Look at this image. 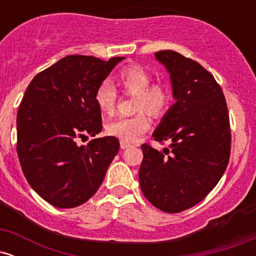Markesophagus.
Here are the masks:
<instances>
[{"mask_svg": "<svg viewBox=\"0 0 256 256\" xmlns=\"http://www.w3.org/2000/svg\"><path fill=\"white\" fill-rule=\"evenodd\" d=\"M130 146H132L131 143L126 142V140H120V148H122V150H124V149H128V148H130Z\"/></svg>", "mask_w": 256, "mask_h": 256, "instance_id": "obj_1", "label": "esophagus"}]
</instances>
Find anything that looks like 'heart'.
Masks as SVG:
<instances>
[{"instance_id":"1","label":"heart","mask_w":256,"mask_h":256,"mask_svg":"<svg viewBox=\"0 0 256 256\" xmlns=\"http://www.w3.org/2000/svg\"><path fill=\"white\" fill-rule=\"evenodd\" d=\"M152 82L150 72L138 64L128 66L119 72V86L125 92L134 95V110L140 112L132 116H120L108 122L106 130L110 136L126 142H134L150 126L146 111L152 116H161L166 113L172 102L171 90L166 84ZM94 100L102 113L110 114L116 106V91L110 82L104 80L96 88Z\"/></svg>"}]
</instances>
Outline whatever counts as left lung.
<instances>
[{"label":"left lung","mask_w":256,"mask_h":256,"mask_svg":"<svg viewBox=\"0 0 256 256\" xmlns=\"http://www.w3.org/2000/svg\"><path fill=\"white\" fill-rule=\"evenodd\" d=\"M155 58L171 79L174 104L152 132L162 152L143 144L138 172L142 192L166 213L192 207L224 174L231 149L228 112L222 88L207 70L179 52L162 50Z\"/></svg>","instance_id":"8db88e82"}]
</instances>
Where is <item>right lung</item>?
I'll return each instance as SVG.
<instances>
[{"mask_svg": "<svg viewBox=\"0 0 256 256\" xmlns=\"http://www.w3.org/2000/svg\"><path fill=\"white\" fill-rule=\"evenodd\" d=\"M125 58L108 61L68 55L31 80L16 116V152L28 183L48 204L73 208L86 202L119 152L113 136L78 146L102 131L96 88Z\"/></svg>", "mask_w": 256, "mask_h": 256, "instance_id": "right-lung-1", "label": "right lung"}]
</instances>
